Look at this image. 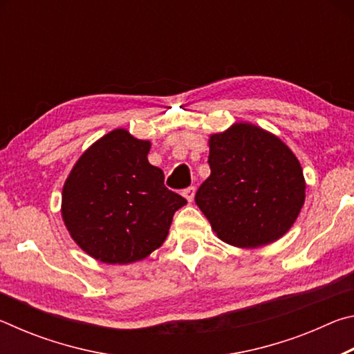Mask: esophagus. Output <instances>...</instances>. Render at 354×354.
I'll return each instance as SVG.
<instances>
[{
  "label": "esophagus",
  "mask_w": 354,
  "mask_h": 354,
  "mask_svg": "<svg viewBox=\"0 0 354 354\" xmlns=\"http://www.w3.org/2000/svg\"><path fill=\"white\" fill-rule=\"evenodd\" d=\"M195 192H196V189L194 187V185H192V187H187V189H185V190L183 192V195L185 196V200H187L189 203H192V201H194Z\"/></svg>",
  "instance_id": "34e87169"
}]
</instances>
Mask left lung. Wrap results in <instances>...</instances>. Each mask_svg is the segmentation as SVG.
<instances>
[{"label":"left lung","mask_w":354,"mask_h":354,"mask_svg":"<svg viewBox=\"0 0 354 354\" xmlns=\"http://www.w3.org/2000/svg\"><path fill=\"white\" fill-rule=\"evenodd\" d=\"M211 176L195 195L220 241L257 248L283 237L306 198L297 156L268 131L234 123L209 137Z\"/></svg>","instance_id":"1"}]
</instances>
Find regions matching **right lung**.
<instances>
[{
  "label": "right lung",
  "mask_w": 354,
  "mask_h": 354,
  "mask_svg": "<svg viewBox=\"0 0 354 354\" xmlns=\"http://www.w3.org/2000/svg\"><path fill=\"white\" fill-rule=\"evenodd\" d=\"M151 143L118 128L88 147L62 189V220L93 259H145L169 236L185 198L164 185V171L148 162Z\"/></svg>",
  "instance_id": "add662e5"
}]
</instances>
